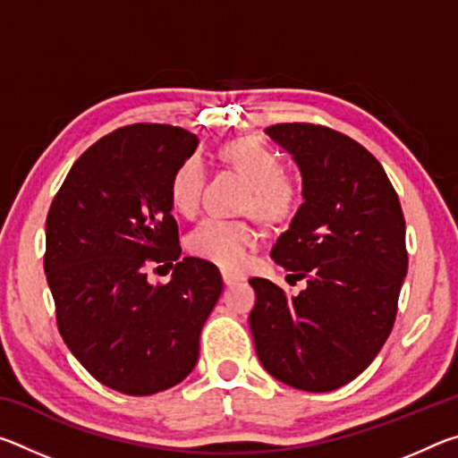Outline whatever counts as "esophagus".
<instances>
[{"mask_svg":"<svg viewBox=\"0 0 458 458\" xmlns=\"http://www.w3.org/2000/svg\"><path fill=\"white\" fill-rule=\"evenodd\" d=\"M222 281H224V284H226V286H232V284H236V283L242 281V276L236 275V273H230V270H222Z\"/></svg>","mask_w":458,"mask_h":458,"instance_id":"1","label":"esophagus"}]
</instances>
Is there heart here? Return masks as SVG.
<instances>
[{
	"label": "heart",
	"instance_id": "heart-1",
	"mask_svg": "<svg viewBox=\"0 0 458 458\" xmlns=\"http://www.w3.org/2000/svg\"><path fill=\"white\" fill-rule=\"evenodd\" d=\"M226 159L252 185L248 208L267 220H284L297 210L299 188L283 175V164L276 155L257 139H236L222 149ZM206 167L198 155L183 159L169 180V201L182 216H193L199 208ZM260 232L244 220L208 218L191 232L190 250L224 268H242L248 252L259 244Z\"/></svg>",
	"mask_w": 458,
	"mask_h": 458
}]
</instances>
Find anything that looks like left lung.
<instances>
[{
	"label": "left lung",
	"instance_id": "8db88e82",
	"mask_svg": "<svg viewBox=\"0 0 458 458\" xmlns=\"http://www.w3.org/2000/svg\"><path fill=\"white\" fill-rule=\"evenodd\" d=\"M265 133L297 161L305 199L270 257L307 289L289 297L250 278L254 347L278 382L331 392L374 361L396 321L408 270L404 214L384 167L352 137L311 123Z\"/></svg>",
	"mask_w": 458,
	"mask_h": 458
}]
</instances>
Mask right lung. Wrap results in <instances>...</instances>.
I'll return each mask as SVG.
<instances>
[{"mask_svg": "<svg viewBox=\"0 0 458 458\" xmlns=\"http://www.w3.org/2000/svg\"><path fill=\"white\" fill-rule=\"evenodd\" d=\"M196 147V135L174 125L113 131L74 161L46 218L60 335L92 377L127 396L190 374L224 286L212 262L180 260L169 180ZM161 261L176 262L173 281L151 285L146 270Z\"/></svg>", "mask_w": 458, "mask_h": 458, "instance_id": "obj_1", "label": "right lung"}]
</instances>
